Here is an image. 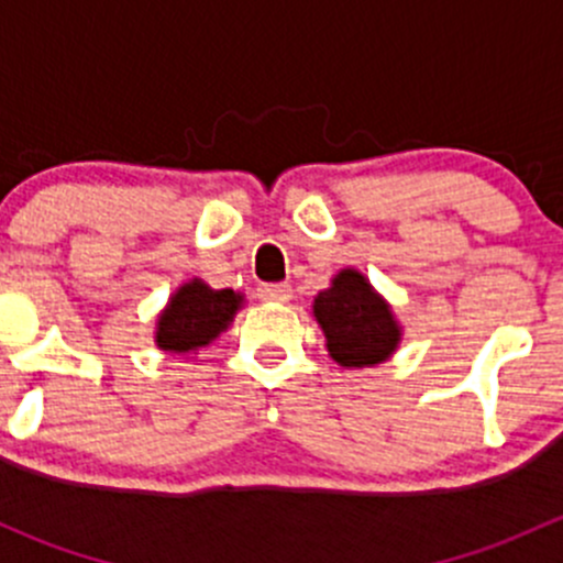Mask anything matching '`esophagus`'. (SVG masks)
<instances>
[{"instance_id":"obj_1","label":"esophagus","mask_w":563,"mask_h":563,"mask_svg":"<svg viewBox=\"0 0 563 563\" xmlns=\"http://www.w3.org/2000/svg\"><path fill=\"white\" fill-rule=\"evenodd\" d=\"M261 302H288L291 299V286L288 283H264L258 286Z\"/></svg>"}]
</instances>
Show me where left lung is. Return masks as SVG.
<instances>
[{"label":"left lung","instance_id":"8db88e82","mask_svg":"<svg viewBox=\"0 0 563 563\" xmlns=\"http://www.w3.org/2000/svg\"><path fill=\"white\" fill-rule=\"evenodd\" d=\"M313 316L327 338V351L343 367L387 362L400 343L391 308L356 269L334 275L332 286L313 299Z\"/></svg>","mask_w":563,"mask_h":563}]
</instances>
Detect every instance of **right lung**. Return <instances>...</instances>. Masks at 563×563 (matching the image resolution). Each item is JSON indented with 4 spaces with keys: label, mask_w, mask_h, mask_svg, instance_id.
Returning a JSON list of instances; mask_svg holds the SVG:
<instances>
[{
    "label": "right lung",
    "mask_w": 563,
    "mask_h": 563,
    "mask_svg": "<svg viewBox=\"0 0 563 563\" xmlns=\"http://www.w3.org/2000/svg\"><path fill=\"white\" fill-rule=\"evenodd\" d=\"M242 308V294L231 288H209L203 280H190L176 288L166 310L157 318L155 343L168 354H190L207 349L231 318Z\"/></svg>",
    "instance_id": "add662e5"
}]
</instances>
